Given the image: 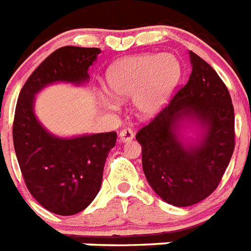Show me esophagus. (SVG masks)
<instances>
[{"label":"esophagus","instance_id":"esophagus-1","mask_svg":"<svg viewBox=\"0 0 251 251\" xmlns=\"http://www.w3.org/2000/svg\"><path fill=\"white\" fill-rule=\"evenodd\" d=\"M135 134L134 131L131 130V128H124V130L120 131V134H119V141L120 142H128L131 140L134 139Z\"/></svg>","mask_w":251,"mask_h":251}]
</instances>
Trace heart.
I'll return each instance as SVG.
<instances>
[{
    "instance_id": "heart-1",
    "label": "heart",
    "mask_w": 251,
    "mask_h": 251,
    "mask_svg": "<svg viewBox=\"0 0 251 251\" xmlns=\"http://www.w3.org/2000/svg\"><path fill=\"white\" fill-rule=\"evenodd\" d=\"M181 75L177 58L170 53H137L117 60L106 72L111 95L99 94L106 110L116 111L119 101L132 99V107L140 117L149 119L162 110Z\"/></svg>"
}]
</instances>
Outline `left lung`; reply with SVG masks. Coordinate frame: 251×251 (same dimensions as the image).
<instances>
[{
  "instance_id": "8db88e82",
  "label": "left lung",
  "mask_w": 251,
  "mask_h": 251,
  "mask_svg": "<svg viewBox=\"0 0 251 251\" xmlns=\"http://www.w3.org/2000/svg\"><path fill=\"white\" fill-rule=\"evenodd\" d=\"M187 83L137 132L142 169L168 204L190 206L218 187L234 151V107L215 70L189 51ZM193 130L196 137H187Z\"/></svg>"
}]
</instances>
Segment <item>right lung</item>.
I'll list each match as a JSON object with an SVG mask.
<instances>
[{
	"instance_id": "1",
	"label": "right lung",
	"mask_w": 251,
	"mask_h": 251,
	"mask_svg": "<svg viewBox=\"0 0 251 251\" xmlns=\"http://www.w3.org/2000/svg\"><path fill=\"white\" fill-rule=\"evenodd\" d=\"M100 53L101 50L95 47L56 50L28 77L16 105L13 146L26 186L38 204L57 215H75L96 198L117 135L57 136L36 116V96L55 83L86 85L90 66Z\"/></svg>"
}]
</instances>
